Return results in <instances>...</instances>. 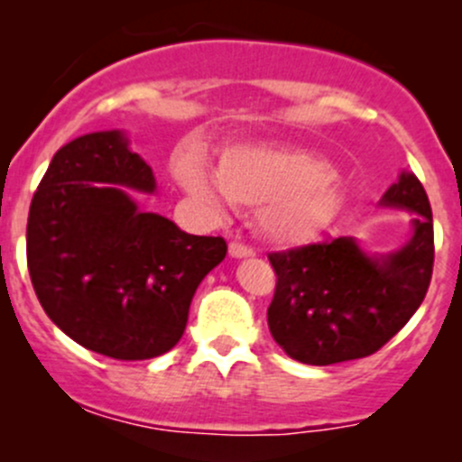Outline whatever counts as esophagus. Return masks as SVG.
<instances>
[{"instance_id":"obj_1","label":"esophagus","mask_w":462,"mask_h":462,"mask_svg":"<svg viewBox=\"0 0 462 462\" xmlns=\"http://www.w3.org/2000/svg\"><path fill=\"white\" fill-rule=\"evenodd\" d=\"M227 253H230L232 259L254 257V250L253 248H248V245H244V244H236V241H232V244L227 245Z\"/></svg>"}]
</instances>
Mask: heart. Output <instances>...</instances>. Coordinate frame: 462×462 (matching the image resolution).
Listing matches in <instances>:
<instances>
[{
	"label": "heart",
	"instance_id": "obj_1",
	"mask_svg": "<svg viewBox=\"0 0 462 462\" xmlns=\"http://www.w3.org/2000/svg\"><path fill=\"white\" fill-rule=\"evenodd\" d=\"M174 179L199 201L257 208L261 232L277 244H301L324 232L346 203L330 165L300 147L232 143L218 153V170L199 147L174 161Z\"/></svg>",
	"mask_w": 462,
	"mask_h": 462
}]
</instances>
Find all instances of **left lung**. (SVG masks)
I'll list each match as a JSON object with an SVG mask.
<instances>
[{"label":"left lung","instance_id":"8db88e82","mask_svg":"<svg viewBox=\"0 0 462 462\" xmlns=\"http://www.w3.org/2000/svg\"><path fill=\"white\" fill-rule=\"evenodd\" d=\"M380 208L411 212L398 250L369 253L356 236L270 254L277 291L268 309L274 342L301 365L328 366L384 346L420 309L433 270V218L416 174L400 171Z\"/></svg>","mask_w":462,"mask_h":462}]
</instances>
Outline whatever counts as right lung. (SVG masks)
Instances as JSON below:
<instances>
[{
    "label": "right lung",
    "mask_w": 462,
    "mask_h": 462,
    "mask_svg": "<svg viewBox=\"0 0 462 462\" xmlns=\"http://www.w3.org/2000/svg\"><path fill=\"white\" fill-rule=\"evenodd\" d=\"M152 167L123 129L93 132L55 152L26 226L32 288L73 342L114 360H149L183 335L205 274L226 259L221 236H194L147 212Z\"/></svg>",
    "instance_id": "obj_1"
}]
</instances>
